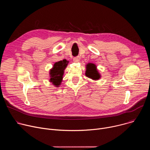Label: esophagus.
<instances>
[{
	"label": "esophagus",
	"instance_id": "1",
	"mask_svg": "<svg viewBox=\"0 0 150 150\" xmlns=\"http://www.w3.org/2000/svg\"><path fill=\"white\" fill-rule=\"evenodd\" d=\"M74 61L76 63H78L80 61V57L79 56H76V57H75L74 58Z\"/></svg>",
	"mask_w": 150,
	"mask_h": 150
}]
</instances>
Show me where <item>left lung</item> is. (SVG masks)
<instances>
[{
	"instance_id": "8db88e82",
	"label": "left lung",
	"mask_w": 150,
	"mask_h": 150,
	"mask_svg": "<svg viewBox=\"0 0 150 150\" xmlns=\"http://www.w3.org/2000/svg\"><path fill=\"white\" fill-rule=\"evenodd\" d=\"M85 69H86V71H85V76L94 81H97L100 79L101 75L98 72L97 66L94 63H88L85 65Z\"/></svg>"
}]
</instances>
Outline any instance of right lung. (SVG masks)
<instances>
[{
	"instance_id": "1",
	"label": "right lung",
	"mask_w": 150,
	"mask_h": 150,
	"mask_svg": "<svg viewBox=\"0 0 150 150\" xmlns=\"http://www.w3.org/2000/svg\"><path fill=\"white\" fill-rule=\"evenodd\" d=\"M69 63V61L66 59H63L60 61L55 62L52 69L49 71L50 79L49 82L56 87H59L63 81V76L64 75V71Z\"/></svg>"
}]
</instances>
